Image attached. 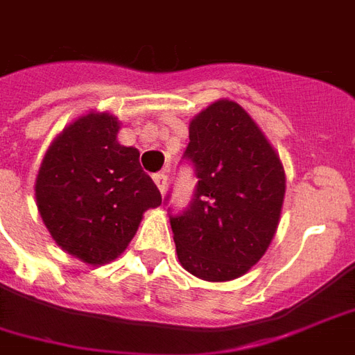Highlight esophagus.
Returning a JSON list of instances; mask_svg holds the SVG:
<instances>
[{
    "instance_id": "1",
    "label": "esophagus",
    "mask_w": 355,
    "mask_h": 355,
    "mask_svg": "<svg viewBox=\"0 0 355 355\" xmlns=\"http://www.w3.org/2000/svg\"><path fill=\"white\" fill-rule=\"evenodd\" d=\"M154 182H156L157 190L164 193L165 188H167V175H165V173H156V175H154Z\"/></svg>"
}]
</instances>
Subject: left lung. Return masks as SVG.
I'll return each instance as SVG.
<instances>
[{
	"mask_svg": "<svg viewBox=\"0 0 355 355\" xmlns=\"http://www.w3.org/2000/svg\"><path fill=\"white\" fill-rule=\"evenodd\" d=\"M182 159L198 184L184 211L169 214L178 259L209 282L241 277L277 233L286 191L280 157L250 114L222 99L190 122Z\"/></svg>",
	"mask_w": 355,
	"mask_h": 355,
	"instance_id": "left-lung-1",
	"label": "left lung"
}]
</instances>
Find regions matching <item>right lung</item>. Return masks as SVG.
I'll return each mask as SVG.
<instances>
[{"mask_svg":"<svg viewBox=\"0 0 355 355\" xmlns=\"http://www.w3.org/2000/svg\"><path fill=\"white\" fill-rule=\"evenodd\" d=\"M118 120L88 114L65 128L44 154L35 198L56 244L84 263L118 258L162 193L139 164V150L116 141Z\"/></svg>","mask_w":355,"mask_h":355,"instance_id":"obj_1","label":"right lung"}]
</instances>
